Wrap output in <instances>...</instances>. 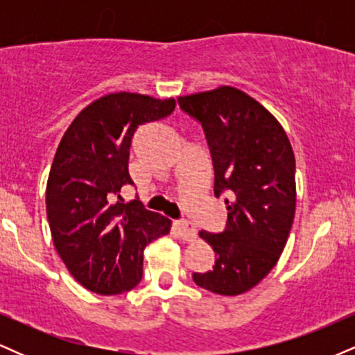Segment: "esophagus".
Listing matches in <instances>:
<instances>
[{
	"mask_svg": "<svg viewBox=\"0 0 355 355\" xmlns=\"http://www.w3.org/2000/svg\"><path fill=\"white\" fill-rule=\"evenodd\" d=\"M175 230H177V234L180 235L183 240H187V242H191V240L197 237V230H195V227H191L189 222H175Z\"/></svg>",
	"mask_w": 355,
	"mask_h": 355,
	"instance_id": "1",
	"label": "esophagus"
}]
</instances>
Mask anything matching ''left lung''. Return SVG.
Masks as SVG:
<instances>
[{
    "mask_svg": "<svg viewBox=\"0 0 355 355\" xmlns=\"http://www.w3.org/2000/svg\"><path fill=\"white\" fill-rule=\"evenodd\" d=\"M178 105L202 125L214 193L225 195L229 210L223 232H200L217 255L214 268L191 277L214 294H243L274 268L291 234L295 214L291 141L279 121L237 88L180 96Z\"/></svg>",
    "mask_w": 355,
    "mask_h": 355,
    "instance_id": "obj_1",
    "label": "left lung"
}]
</instances>
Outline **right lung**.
Returning a JSON list of instances; mask_svg holds the SVG:
<instances>
[{
    "label": "right lung",
    "instance_id": "obj_1",
    "mask_svg": "<svg viewBox=\"0 0 355 355\" xmlns=\"http://www.w3.org/2000/svg\"><path fill=\"white\" fill-rule=\"evenodd\" d=\"M175 100L112 93L88 105L61 138L46 185V215L56 252L85 288L101 295L132 291L144 275V248L170 232V220L123 203L132 138L162 120Z\"/></svg>",
    "mask_w": 355,
    "mask_h": 355
}]
</instances>
